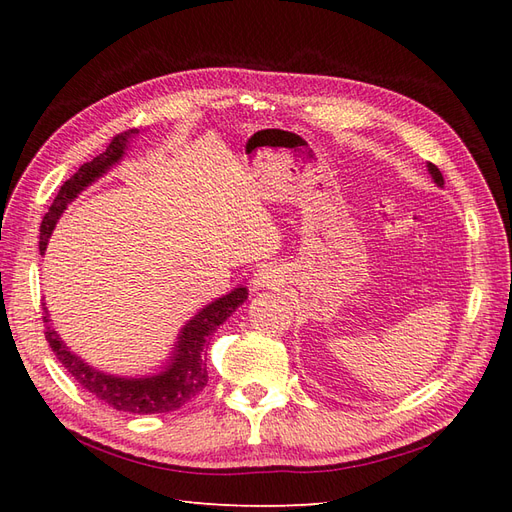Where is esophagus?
I'll use <instances>...</instances> for the list:
<instances>
[{
	"mask_svg": "<svg viewBox=\"0 0 512 512\" xmlns=\"http://www.w3.org/2000/svg\"><path fill=\"white\" fill-rule=\"evenodd\" d=\"M275 284H277V275H275L273 269H267V267L258 269V273L254 277L256 288H269V286H275Z\"/></svg>",
	"mask_w": 512,
	"mask_h": 512,
	"instance_id": "34e87169",
	"label": "esophagus"
}]
</instances>
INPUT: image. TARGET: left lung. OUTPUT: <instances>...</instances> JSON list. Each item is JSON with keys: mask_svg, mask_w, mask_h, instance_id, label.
<instances>
[{"mask_svg": "<svg viewBox=\"0 0 512 512\" xmlns=\"http://www.w3.org/2000/svg\"><path fill=\"white\" fill-rule=\"evenodd\" d=\"M429 173H431V177H433V179H436V183H438V185H444V177H442L440 168H438L436 164H431V162H429Z\"/></svg>", "mask_w": 512, "mask_h": 512, "instance_id": "1", "label": "left lung"}]
</instances>
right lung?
<instances>
[{
	"mask_svg": "<svg viewBox=\"0 0 512 512\" xmlns=\"http://www.w3.org/2000/svg\"><path fill=\"white\" fill-rule=\"evenodd\" d=\"M138 134V130H128L113 136L106 151L98 158L83 164L76 173L61 185L53 205L44 213L40 226V252L44 254L46 243H49L51 232L59 220V215L79 196L91 181L102 177L108 168L126 151L130 138ZM247 299V288H235L226 297L207 305L203 312H198L188 324H185L179 342L175 346V354L170 356V365L160 376L151 378H117L106 376L102 371L85 365L79 356L70 352L66 344L61 342L57 331L51 327L49 312L44 307V337L55 352L57 361L70 371V376L79 382L85 391L102 399L115 410L132 412V414H162L173 412L192 401L198 393H203L207 386V361L205 354L209 348L211 335L220 329V324L235 312V309Z\"/></svg>",
	"mask_w": 512,
	"mask_h": 512,
	"instance_id": "1",
	"label": "right lung"
}]
</instances>
